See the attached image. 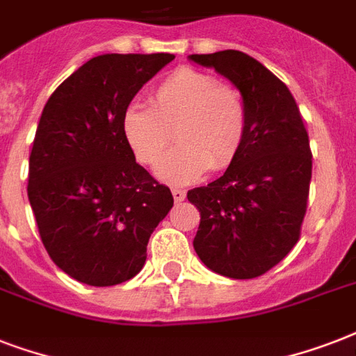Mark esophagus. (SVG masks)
Instances as JSON below:
<instances>
[{
    "label": "esophagus",
    "mask_w": 356,
    "mask_h": 356,
    "mask_svg": "<svg viewBox=\"0 0 356 356\" xmlns=\"http://www.w3.org/2000/svg\"><path fill=\"white\" fill-rule=\"evenodd\" d=\"M172 195H173V200H175V203H181V201H184V197H186V192H184V190L173 188Z\"/></svg>",
    "instance_id": "obj_1"
}]
</instances>
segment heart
Here are the masks:
<instances>
[{"label": "heart", "instance_id": "b5f03b06", "mask_svg": "<svg viewBox=\"0 0 356 356\" xmlns=\"http://www.w3.org/2000/svg\"><path fill=\"white\" fill-rule=\"evenodd\" d=\"M172 131L177 145L156 164L161 181L186 184L207 170L222 172L234 162L248 131L242 94L200 70H175L155 86L149 107L131 105L122 118L123 138L145 166L159 161Z\"/></svg>", "mask_w": 356, "mask_h": 356}]
</instances>
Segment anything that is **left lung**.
Instances as JSON below:
<instances>
[{"instance_id": "1", "label": "left lung", "mask_w": 356, "mask_h": 356, "mask_svg": "<svg viewBox=\"0 0 356 356\" xmlns=\"http://www.w3.org/2000/svg\"><path fill=\"white\" fill-rule=\"evenodd\" d=\"M214 68L242 94L248 131L222 177L188 190L201 212L194 249L223 277L253 279L279 264L298 243L307 212L312 153L296 99L281 79L236 49L188 55Z\"/></svg>"}]
</instances>
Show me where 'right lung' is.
Listing matches in <instances>:
<instances>
[{"mask_svg": "<svg viewBox=\"0 0 356 356\" xmlns=\"http://www.w3.org/2000/svg\"><path fill=\"white\" fill-rule=\"evenodd\" d=\"M175 55L108 53L75 70L47 99L29 156L31 209L55 264L90 286H114L145 264L151 233L173 207L134 159L123 113Z\"/></svg>", "mask_w": 356, "mask_h": 356, "instance_id": "right-lung-1", "label": "right lung"}]
</instances>
